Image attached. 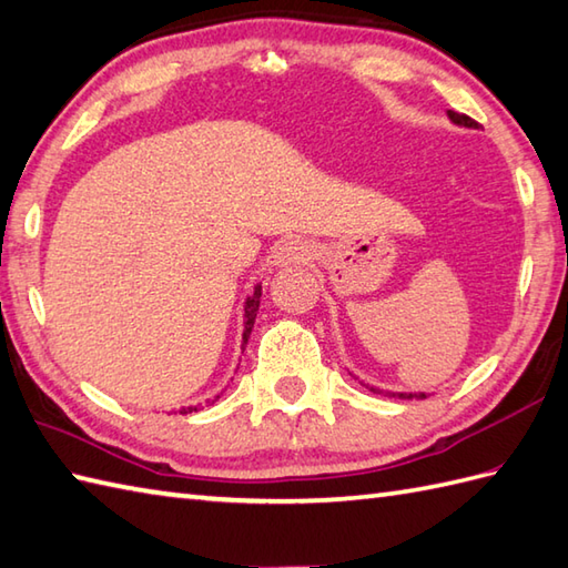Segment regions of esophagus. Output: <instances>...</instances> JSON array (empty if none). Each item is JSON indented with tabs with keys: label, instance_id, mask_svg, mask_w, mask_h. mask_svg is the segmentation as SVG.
I'll return each instance as SVG.
<instances>
[{
	"label": "esophagus",
	"instance_id": "34e87169",
	"mask_svg": "<svg viewBox=\"0 0 568 568\" xmlns=\"http://www.w3.org/2000/svg\"><path fill=\"white\" fill-rule=\"evenodd\" d=\"M311 257L308 245L303 243L301 239H288L284 243H280V247L274 251V262L280 267H292V265H301Z\"/></svg>",
	"mask_w": 568,
	"mask_h": 568
}]
</instances>
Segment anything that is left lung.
I'll return each instance as SVG.
<instances>
[{
	"instance_id": "obj_1",
	"label": "left lung",
	"mask_w": 568,
	"mask_h": 568,
	"mask_svg": "<svg viewBox=\"0 0 568 568\" xmlns=\"http://www.w3.org/2000/svg\"><path fill=\"white\" fill-rule=\"evenodd\" d=\"M448 118H450V122L460 124V128H477V122H475L473 118H467V115H463V113H455V110H448ZM366 388L373 390V393H381V395H388V397H399V399H412V397L424 399V397H426L424 393H390V390L373 388V385H366Z\"/></svg>"
}]
</instances>
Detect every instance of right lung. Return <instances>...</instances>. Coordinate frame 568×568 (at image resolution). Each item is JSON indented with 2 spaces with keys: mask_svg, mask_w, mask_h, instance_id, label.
<instances>
[{
  "mask_svg": "<svg viewBox=\"0 0 568 568\" xmlns=\"http://www.w3.org/2000/svg\"><path fill=\"white\" fill-rule=\"evenodd\" d=\"M260 296H262V286L257 284L255 286V292L245 298V323H243V349H245V344H247V337H251V332H253V325H255V315H257V308H260ZM221 395H216L214 399H212V405L216 403ZM187 412H197V407H183L180 409V414H187Z\"/></svg>",
  "mask_w": 568,
  "mask_h": 568,
  "instance_id": "right-lung-1",
  "label": "right lung"
}]
</instances>
